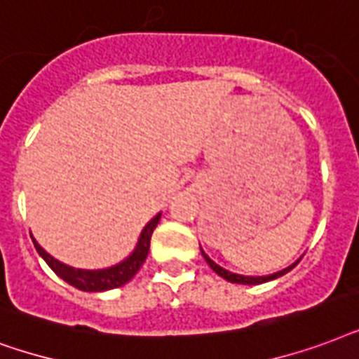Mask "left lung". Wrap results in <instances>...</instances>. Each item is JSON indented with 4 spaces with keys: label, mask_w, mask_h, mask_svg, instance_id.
Instances as JSON below:
<instances>
[{
    "label": "left lung",
    "mask_w": 359,
    "mask_h": 359,
    "mask_svg": "<svg viewBox=\"0 0 359 359\" xmlns=\"http://www.w3.org/2000/svg\"><path fill=\"white\" fill-rule=\"evenodd\" d=\"M202 257H204L205 262L210 264V268L213 269L215 273L221 275L223 279L230 280V283H238V285H260V283H268V280L277 279V277H280V275H285L286 271H290V269H292L294 266L299 262L298 260V262H294L292 266H288V268H285L283 271H277V273H273V275H266V277H249V275H238V273H232V271H229V269L221 268V266L213 262V260H211V258L208 257L204 251H202Z\"/></svg>",
    "instance_id": "left-lung-1"
}]
</instances>
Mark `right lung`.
<instances>
[{"instance_id": "obj_1", "label": "right lung", "mask_w": 359, "mask_h": 359, "mask_svg": "<svg viewBox=\"0 0 359 359\" xmlns=\"http://www.w3.org/2000/svg\"><path fill=\"white\" fill-rule=\"evenodd\" d=\"M161 213H157L151 221H149L144 230H142L140 240H138V245L129 257L125 258L123 262L116 264L112 268L107 269H76L67 266V264L55 260L54 257H50L48 252L44 251L43 247L39 245L35 238L33 240V245L37 249V252L44 258V262L48 264L50 268L54 269V273L57 277L73 285L74 288L79 290H84V292H102V290H112V288H118V286H123L125 283H129L133 277L136 275V271L142 268L144 260L148 258L149 252V241H151V234H154L155 226L159 223Z\"/></svg>"}]
</instances>
